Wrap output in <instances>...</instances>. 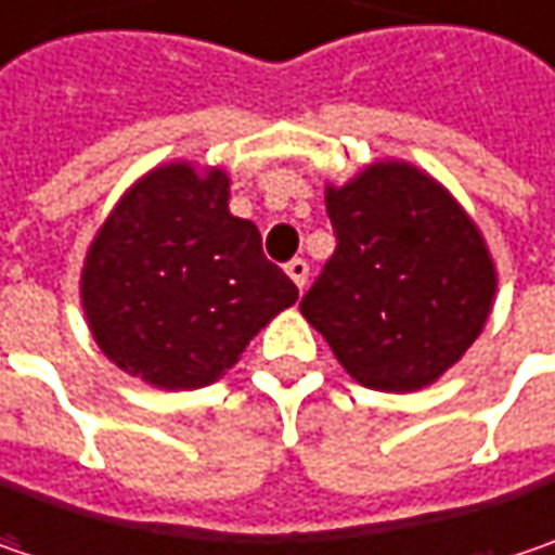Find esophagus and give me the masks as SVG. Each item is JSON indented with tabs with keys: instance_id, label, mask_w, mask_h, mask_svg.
<instances>
[{
	"instance_id": "34e87169",
	"label": "esophagus",
	"mask_w": 555,
	"mask_h": 555,
	"mask_svg": "<svg viewBox=\"0 0 555 555\" xmlns=\"http://www.w3.org/2000/svg\"><path fill=\"white\" fill-rule=\"evenodd\" d=\"M285 273L292 276V282H295L298 288H305V285H308V273H310L308 260H301V257L288 260V263H285Z\"/></svg>"
}]
</instances>
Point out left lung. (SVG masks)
I'll list each match as a JSON object with an SVG mask.
<instances>
[{"label":"left lung","instance_id":"1","mask_svg":"<svg viewBox=\"0 0 555 555\" xmlns=\"http://www.w3.org/2000/svg\"><path fill=\"white\" fill-rule=\"evenodd\" d=\"M336 250L301 298L358 383L411 392L477 339L496 292L480 232L414 166H371L326 191Z\"/></svg>","mask_w":555,"mask_h":555}]
</instances>
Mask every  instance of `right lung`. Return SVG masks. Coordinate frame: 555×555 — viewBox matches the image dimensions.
I'll use <instances>...</instances> for the list:
<instances>
[{
  "instance_id": "1",
  "label": "right lung",
  "mask_w": 555,
  "mask_h": 555,
  "mask_svg": "<svg viewBox=\"0 0 555 555\" xmlns=\"http://www.w3.org/2000/svg\"><path fill=\"white\" fill-rule=\"evenodd\" d=\"M295 282L263 257L250 219L229 212V179L172 163L138 181L90 245L81 301L121 371L163 389L207 386L238 361Z\"/></svg>"
}]
</instances>
